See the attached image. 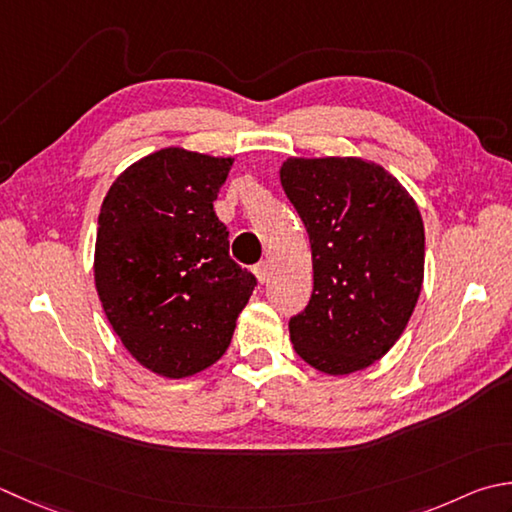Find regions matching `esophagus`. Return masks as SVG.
Segmentation results:
<instances>
[{
	"label": "esophagus",
	"mask_w": 512,
	"mask_h": 512,
	"mask_svg": "<svg viewBox=\"0 0 512 512\" xmlns=\"http://www.w3.org/2000/svg\"><path fill=\"white\" fill-rule=\"evenodd\" d=\"M253 273H255L259 284L268 282V277H270V264H268V262H259V264L253 268Z\"/></svg>",
	"instance_id": "34e87169"
}]
</instances>
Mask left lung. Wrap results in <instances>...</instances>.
<instances>
[{
    "instance_id": "obj_1",
    "label": "left lung",
    "mask_w": 512,
    "mask_h": 512,
    "mask_svg": "<svg viewBox=\"0 0 512 512\" xmlns=\"http://www.w3.org/2000/svg\"><path fill=\"white\" fill-rule=\"evenodd\" d=\"M279 179L313 255V295L288 322L295 353L333 377L373 366L402 337L422 293L415 199L364 157H288Z\"/></svg>"
}]
</instances>
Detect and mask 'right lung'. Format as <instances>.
<instances>
[{
	"mask_svg": "<svg viewBox=\"0 0 512 512\" xmlns=\"http://www.w3.org/2000/svg\"><path fill=\"white\" fill-rule=\"evenodd\" d=\"M235 157L155 150L110 184L97 219L95 288L137 364L168 379L213 366L257 279L228 257L213 202Z\"/></svg>",
	"mask_w": 512,
	"mask_h": 512,
	"instance_id": "right-lung-1",
	"label": "right lung"
}]
</instances>
